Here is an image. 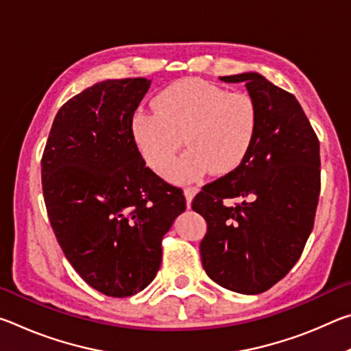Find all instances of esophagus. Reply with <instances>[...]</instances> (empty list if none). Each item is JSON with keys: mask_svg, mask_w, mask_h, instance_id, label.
Returning <instances> with one entry per match:
<instances>
[{"mask_svg": "<svg viewBox=\"0 0 351 351\" xmlns=\"http://www.w3.org/2000/svg\"><path fill=\"white\" fill-rule=\"evenodd\" d=\"M198 187H186L184 189V197H186V203H187V207H190V204H192V199L195 195L198 193Z\"/></svg>", "mask_w": 351, "mask_h": 351, "instance_id": "1", "label": "esophagus"}]
</instances>
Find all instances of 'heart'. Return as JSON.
<instances>
[{"label":"heart","mask_w":351,"mask_h":351,"mask_svg":"<svg viewBox=\"0 0 351 351\" xmlns=\"http://www.w3.org/2000/svg\"><path fill=\"white\" fill-rule=\"evenodd\" d=\"M156 108L136 112L130 130L141 156L158 171L167 169L184 136L189 150L169 170L175 182L195 181L209 170L230 173L245 162L257 139L260 111L254 97L210 82H176L159 94Z\"/></svg>","instance_id":"heart-1"}]
</instances>
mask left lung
Masks as SVG:
<instances>
[{
	"mask_svg": "<svg viewBox=\"0 0 351 351\" xmlns=\"http://www.w3.org/2000/svg\"><path fill=\"white\" fill-rule=\"evenodd\" d=\"M245 83L260 125L239 169L203 187L192 209L207 223L199 245L213 282L260 294L288 274L304 251L320 192L319 141L300 104L258 73L219 77ZM239 199V205L230 201Z\"/></svg>",
	"mask_w": 351,
	"mask_h": 351,
	"instance_id": "left-lung-1",
	"label": "left lung"
}]
</instances>
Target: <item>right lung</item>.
<instances>
[{
  "mask_svg": "<svg viewBox=\"0 0 351 351\" xmlns=\"http://www.w3.org/2000/svg\"><path fill=\"white\" fill-rule=\"evenodd\" d=\"M152 80H104L69 99L52 123L41 186L64 257L105 295L139 293L161 266L164 235L186 210L182 190L145 167L132 119Z\"/></svg>",
  "mask_w": 351,
  "mask_h": 351,
  "instance_id": "obj_1",
  "label": "right lung"
}]
</instances>
